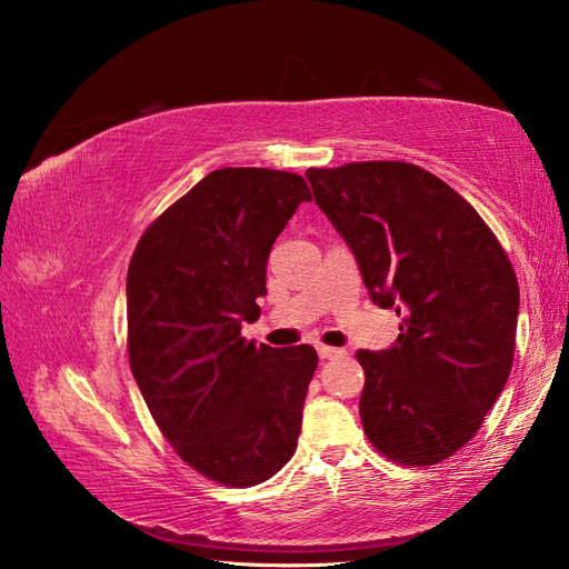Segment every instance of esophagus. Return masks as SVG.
<instances>
[{
    "instance_id": "1",
    "label": "esophagus",
    "mask_w": 569,
    "mask_h": 569,
    "mask_svg": "<svg viewBox=\"0 0 569 569\" xmlns=\"http://www.w3.org/2000/svg\"><path fill=\"white\" fill-rule=\"evenodd\" d=\"M318 356H320L322 360H330V358H339V356H343V349H335V347H325V343H320V347H318Z\"/></svg>"
}]
</instances>
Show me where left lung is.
<instances>
[{
	"instance_id": "8db88e82",
	"label": "left lung",
	"mask_w": 569,
	"mask_h": 569,
	"mask_svg": "<svg viewBox=\"0 0 569 569\" xmlns=\"http://www.w3.org/2000/svg\"><path fill=\"white\" fill-rule=\"evenodd\" d=\"M306 178L370 299L403 316L389 349L356 353L366 435L401 465L441 462L508 382L520 313L508 256L468 201L412 163L308 168Z\"/></svg>"
}]
</instances>
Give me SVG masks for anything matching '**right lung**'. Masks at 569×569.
<instances>
[{"label":"right lung","mask_w":569,"mask_h":569,"mask_svg":"<svg viewBox=\"0 0 569 569\" xmlns=\"http://www.w3.org/2000/svg\"><path fill=\"white\" fill-rule=\"evenodd\" d=\"M311 192L301 176L220 168L151 222L128 268V353L163 437L226 487L295 456L318 353L244 341L274 239Z\"/></svg>","instance_id":"add662e5"}]
</instances>
